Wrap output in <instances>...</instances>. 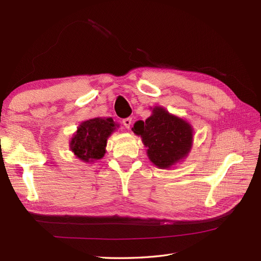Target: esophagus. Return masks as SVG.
Wrapping results in <instances>:
<instances>
[{"label": "esophagus", "mask_w": 261, "mask_h": 261, "mask_svg": "<svg viewBox=\"0 0 261 261\" xmlns=\"http://www.w3.org/2000/svg\"><path fill=\"white\" fill-rule=\"evenodd\" d=\"M123 125L125 126L126 128L129 129L130 125H132V117H126V118H124V120H123Z\"/></svg>", "instance_id": "34e87169"}]
</instances>
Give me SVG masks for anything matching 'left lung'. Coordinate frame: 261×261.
<instances>
[{"mask_svg":"<svg viewBox=\"0 0 261 261\" xmlns=\"http://www.w3.org/2000/svg\"><path fill=\"white\" fill-rule=\"evenodd\" d=\"M132 129L141 137L148 158L159 169H170L184 160L193 146L192 125L162 107H154L151 116L136 122Z\"/></svg>","mask_w":261,"mask_h":261,"instance_id":"left-lung-1","label":"left lung"}]
</instances>
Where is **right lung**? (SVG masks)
<instances>
[{
  "label": "right lung",
  "mask_w": 261,
  "mask_h": 261,
  "mask_svg": "<svg viewBox=\"0 0 261 261\" xmlns=\"http://www.w3.org/2000/svg\"><path fill=\"white\" fill-rule=\"evenodd\" d=\"M111 117H94L83 122L70 140V150L84 162H94L106 153L109 136L116 129Z\"/></svg>",
  "instance_id": "obj_1"
}]
</instances>
